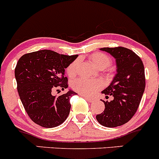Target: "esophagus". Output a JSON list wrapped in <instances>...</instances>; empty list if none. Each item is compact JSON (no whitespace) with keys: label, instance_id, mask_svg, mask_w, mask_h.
Instances as JSON below:
<instances>
[{"label":"esophagus","instance_id":"1","mask_svg":"<svg viewBox=\"0 0 159 159\" xmlns=\"http://www.w3.org/2000/svg\"><path fill=\"white\" fill-rule=\"evenodd\" d=\"M80 95L83 97V98H86V99H87V101H90V102H93V101H94V99H93V98H90V97H87L86 95H84V94H80Z\"/></svg>","mask_w":159,"mask_h":159}]
</instances>
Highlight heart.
<instances>
[{"instance_id":"obj_1","label":"heart","mask_w":159,"mask_h":159,"mask_svg":"<svg viewBox=\"0 0 159 159\" xmlns=\"http://www.w3.org/2000/svg\"><path fill=\"white\" fill-rule=\"evenodd\" d=\"M90 63L98 69H104L111 65V58L109 55L102 52H96L90 56ZM77 61L71 63L67 68V72L69 76H74L76 72ZM102 87L100 81L87 79H77L72 84V87L79 93L84 95H93Z\"/></svg>"}]
</instances>
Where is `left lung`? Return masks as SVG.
<instances>
[{
	"label": "left lung",
	"instance_id": "1",
	"mask_svg": "<svg viewBox=\"0 0 159 159\" xmlns=\"http://www.w3.org/2000/svg\"><path fill=\"white\" fill-rule=\"evenodd\" d=\"M116 59V74L102 93L111 96V101H103L105 110L97 115L101 125L116 127L126 123L138 108L145 88L144 67L139 56L131 50L122 47L103 48Z\"/></svg>",
	"mask_w": 159,
	"mask_h": 159
}]
</instances>
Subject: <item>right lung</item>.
Here are the masks:
<instances>
[{"instance_id": "add662e5", "label": "right lung", "mask_w": 159, "mask_h": 159, "mask_svg": "<svg viewBox=\"0 0 159 159\" xmlns=\"http://www.w3.org/2000/svg\"><path fill=\"white\" fill-rule=\"evenodd\" d=\"M77 57L41 50L24 54L18 61L15 69L18 93L28 116L39 126L55 127L67 119L70 98L76 93L69 90L56 97L51 91L56 87L67 88L65 69Z\"/></svg>"}]
</instances>
